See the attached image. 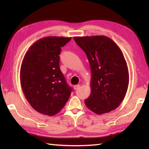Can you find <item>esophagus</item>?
Instances as JSON below:
<instances>
[{
	"label": "esophagus",
	"mask_w": 149,
	"mask_h": 149,
	"mask_svg": "<svg viewBox=\"0 0 149 149\" xmlns=\"http://www.w3.org/2000/svg\"><path fill=\"white\" fill-rule=\"evenodd\" d=\"M81 85L80 84H77V85H75L74 86V90H78L79 88H80Z\"/></svg>",
	"instance_id": "34e87169"
}]
</instances>
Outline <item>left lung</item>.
I'll use <instances>...</instances> for the list:
<instances>
[{
  "mask_svg": "<svg viewBox=\"0 0 149 149\" xmlns=\"http://www.w3.org/2000/svg\"><path fill=\"white\" fill-rule=\"evenodd\" d=\"M74 39L86 53L90 65L91 93L85 104L97 115L115 109L124 99L129 80L121 50L106 36H76Z\"/></svg>",
  "mask_w": 149,
  "mask_h": 149,
  "instance_id": "left-lung-1",
  "label": "left lung"
}]
</instances>
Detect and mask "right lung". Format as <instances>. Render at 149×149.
<instances>
[{
    "label": "right lung",
    "instance_id": "add662e5",
    "mask_svg": "<svg viewBox=\"0 0 149 149\" xmlns=\"http://www.w3.org/2000/svg\"><path fill=\"white\" fill-rule=\"evenodd\" d=\"M71 37L48 36L31 45L20 68L21 86L28 102L43 115L58 113L70 96L72 88L66 83L59 67L61 47Z\"/></svg>",
    "mask_w": 149,
    "mask_h": 149
}]
</instances>
